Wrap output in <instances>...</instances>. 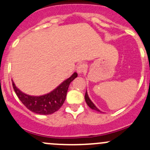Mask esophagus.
<instances>
[{"label":"esophagus","instance_id":"1","mask_svg":"<svg viewBox=\"0 0 150 150\" xmlns=\"http://www.w3.org/2000/svg\"><path fill=\"white\" fill-rule=\"evenodd\" d=\"M86 69V65L85 64H80L78 65V67L76 68L77 72L78 74L83 73V72H85Z\"/></svg>","mask_w":150,"mask_h":150}]
</instances>
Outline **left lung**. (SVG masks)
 Returning a JSON list of instances; mask_svg holds the SVG:
<instances>
[{
	"instance_id": "8db88e82",
	"label": "left lung",
	"mask_w": 150,
	"mask_h": 150,
	"mask_svg": "<svg viewBox=\"0 0 150 150\" xmlns=\"http://www.w3.org/2000/svg\"><path fill=\"white\" fill-rule=\"evenodd\" d=\"M85 100H86V103L87 105H88V107L91 108L93 109V110H97V111L101 112L97 107H96L95 105H94V104L91 102V100H90L89 97H88V94H87V91H86V94H85Z\"/></svg>"
}]
</instances>
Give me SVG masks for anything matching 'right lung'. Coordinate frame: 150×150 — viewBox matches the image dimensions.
<instances>
[{"instance_id": "1", "label": "right lung", "mask_w": 150, "mask_h": 150, "mask_svg": "<svg viewBox=\"0 0 150 150\" xmlns=\"http://www.w3.org/2000/svg\"><path fill=\"white\" fill-rule=\"evenodd\" d=\"M77 76L78 74L75 72L51 92L42 96H30L22 92L13 81L12 86L18 98L28 110L36 114L48 115L57 111L62 107L66 99L69 84Z\"/></svg>"}]
</instances>
